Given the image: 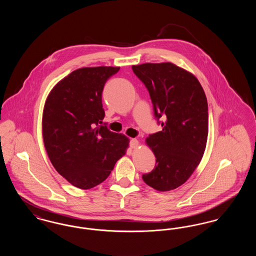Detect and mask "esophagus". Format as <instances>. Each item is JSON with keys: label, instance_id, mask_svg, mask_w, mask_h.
<instances>
[{"label": "esophagus", "instance_id": "esophagus-1", "mask_svg": "<svg viewBox=\"0 0 256 256\" xmlns=\"http://www.w3.org/2000/svg\"><path fill=\"white\" fill-rule=\"evenodd\" d=\"M138 145H139V141H138L137 139H135V138H134V139H132V140H130V148H136L138 146Z\"/></svg>", "mask_w": 256, "mask_h": 256}]
</instances>
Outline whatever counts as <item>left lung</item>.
Wrapping results in <instances>:
<instances>
[{
	"instance_id": "obj_1",
	"label": "left lung",
	"mask_w": 256,
	"mask_h": 256,
	"mask_svg": "<svg viewBox=\"0 0 256 256\" xmlns=\"http://www.w3.org/2000/svg\"><path fill=\"white\" fill-rule=\"evenodd\" d=\"M132 70L148 90L156 117L165 119L162 130L146 138L156 166L142 178L159 192L170 191L187 182L204 156L206 96L195 76L174 63H144Z\"/></svg>"
}]
</instances>
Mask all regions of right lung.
<instances>
[{
    "label": "right lung",
    "mask_w": 256,
    "mask_h": 256,
    "mask_svg": "<svg viewBox=\"0 0 256 256\" xmlns=\"http://www.w3.org/2000/svg\"><path fill=\"white\" fill-rule=\"evenodd\" d=\"M120 67L74 70L50 90L42 116V136L50 160L65 180L80 189L104 182L124 156L130 139L100 126L102 93Z\"/></svg>",
    "instance_id": "add662e5"
}]
</instances>
